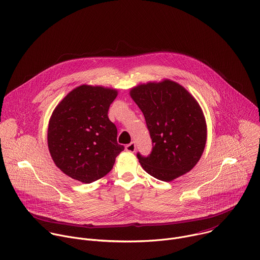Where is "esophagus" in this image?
I'll use <instances>...</instances> for the list:
<instances>
[{"instance_id": "esophagus-1", "label": "esophagus", "mask_w": 260, "mask_h": 260, "mask_svg": "<svg viewBox=\"0 0 260 260\" xmlns=\"http://www.w3.org/2000/svg\"><path fill=\"white\" fill-rule=\"evenodd\" d=\"M125 150L127 152H135L136 151V144L135 142H132L125 146Z\"/></svg>"}]
</instances>
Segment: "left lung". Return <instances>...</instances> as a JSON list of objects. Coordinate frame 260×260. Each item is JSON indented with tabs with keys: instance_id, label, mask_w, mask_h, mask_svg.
Masks as SVG:
<instances>
[{
	"instance_id": "obj_1",
	"label": "left lung",
	"mask_w": 260,
	"mask_h": 260,
	"mask_svg": "<svg viewBox=\"0 0 260 260\" xmlns=\"http://www.w3.org/2000/svg\"><path fill=\"white\" fill-rule=\"evenodd\" d=\"M129 94L143 112L152 140L149 155L137 154L142 168L166 182L192 170L207 141V124L197 100L168 79L138 85Z\"/></svg>"
}]
</instances>
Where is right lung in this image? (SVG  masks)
Returning a JSON list of instances; mask_svg holds the SVG:
<instances>
[{
    "label": "right lung",
    "mask_w": 260,
    "mask_h": 260,
    "mask_svg": "<svg viewBox=\"0 0 260 260\" xmlns=\"http://www.w3.org/2000/svg\"><path fill=\"white\" fill-rule=\"evenodd\" d=\"M117 90L80 85L69 92L50 117L47 142L55 166L67 176L91 183L112 170L124 149L108 117Z\"/></svg>",
    "instance_id": "1"
}]
</instances>
